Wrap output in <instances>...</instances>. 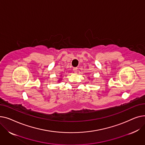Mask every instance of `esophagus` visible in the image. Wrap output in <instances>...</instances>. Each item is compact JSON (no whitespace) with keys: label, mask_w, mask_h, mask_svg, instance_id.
<instances>
[{"label":"esophagus","mask_w":145,"mask_h":145,"mask_svg":"<svg viewBox=\"0 0 145 145\" xmlns=\"http://www.w3.org/2000/svg\"><path fill=\"white\" fill-rule=\"evenodd\" d=\"M73 71L74 73H77L78 72V68L77 67H74L73 69Z\"/></svg>","instance_id":"1"}]
</instances>
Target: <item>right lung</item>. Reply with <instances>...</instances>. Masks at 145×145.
Listing matches in <instances>:
<instances>
[{
    "instance_id": "right-lung-1",
    "label": "right lung",
    "mask_w": 145,
    "mask_h": 145,
    "mask_svg": "<svg viewBox=\"0 0 145 145\" xmlns=\"http://www.w3.org/2000/svg\"><path fill=\"white\" fill-rule=\"evenodd\" d=\"M60 76H62V74H60ZM62 78V77H61ZM61 80H62V78H60L59 80H58V82H60Z\"/></svg>"
}]
</instances>
